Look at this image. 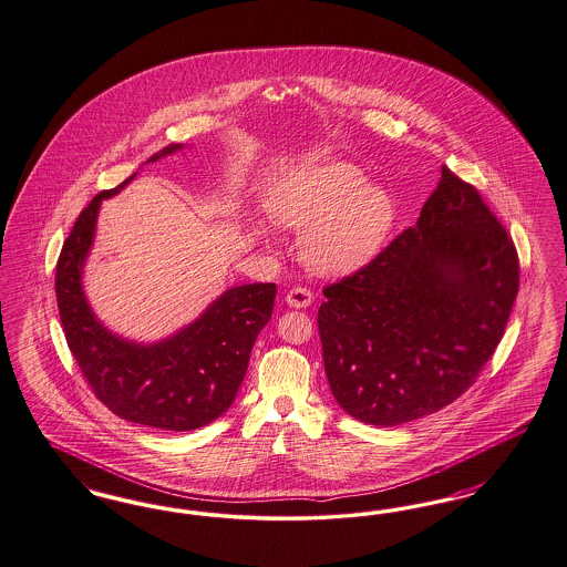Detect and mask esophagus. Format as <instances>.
I'll use <instances>...</instances> for the list:
<instances>
[{"instance_id": "34e87169", "label": "esophagus", "mask_w": 567, "mask_h": 567, "mask_svg": "<svg viewBox=\"0 0 567 567\" xmlns=\"http://www.w3.org/2000/svg\"><path fill=\"white\" fill-rule=\"evenodd\" d=\"M285 301L291 308H308L315 301V295L310 293V289H306V287H295L287 293Z\"/></svg>"}]
</instances>
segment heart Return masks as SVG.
I'll use <instances>...</instances> for the list:
<instances>
[{"label":"heart","instance_id":"b5f03b06","mask_svg":"<svg viewBox=\"0 0 567 567\" xmlns=\"http://www.w3.org/2000/svg\"><path fill=\"white\" fill-rule=\"evenodd\" d=\"M348 162H320L287 173L274 189L270 215L301 234L299 255L320 276L357 272L380 250L394 206L384 187L363 182Z\"/></svg>","mask_w":567,"mask_h":567}]
</instances>
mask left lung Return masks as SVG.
Segmentation results:
<instances>
[{"label": "left lung", "mask_w": 567, "mask_h": 567, "mask_svg": "<svg viewBox=\"0 0 567 567\" xmlns=\"http://www.w3.org/2000/svg\"><path fill=\"white\" fill-rule=\"evenodd\" d=\"M519 291L506 229L471 183L441 166L417 224L324 289V373L340 408L399 426L453 403L496 350Z\"/></svg>", "instance_id": "left-lung-1"}]
</instances>
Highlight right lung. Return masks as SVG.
I'll return each instance as SVG.
<instances>
[{"label": "right lung", "instance_id": "1", "mask_svg": "<svg viewBox=\"0 0 567 567\" xmlns=\"http://www.w3.org/2000/svg\"><path fill=\"white\" fill-rule=\"evenodd\" d=\"M171 143L147 162L182 150ZM101 192L80 213L56 264V301L69 350L96 399L117 417L159 431H196L226 413L249 367L259 331L272 318L274 282L231 287L200 317L164 340L141 343L110 331L84 293V266L94 243Z\"/></svg>", "mask_w": 567, "mask_h": 567}]
</instances>
